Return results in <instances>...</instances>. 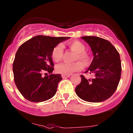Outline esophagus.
Returning <instances> with one entry per match:
<instances>
[{
	"label": "esophagus",
	"instance_id": "34e87169",
	"mask_svg": "<svg viewBox=\"0 0 133 133\" xmlns=\"http://www.w3.org/2000/svg\"><path fill=\"white\" fill-rule=\"evenodd\" d=\"M71 76V75H62V78H66L69 77Z\"/></svg>",
	"mask_w": 133,
	"mask_h": 133
}]
</instances>
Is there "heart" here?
Listing matches in <instances>:
<instances>
[{
	"mask_svg": "<svg viewBox=\"0 0 133 133\" xmlns=\"http://www.w3.org/2000/svg\"><path fill=\"white\" fill-rule=\"evenodd\" d=\"M68 46L72 51L76 53L75 61L79 60L85 64L88 63V57L85 53V46L82 42L79 41H72L68 43ZM64 48L62 44H58L53 48L51 51V58L54 62H59L62 58ZM83 64L79 61L73 63L62 62L58 64L55 67V71L57 73L62 75H69L75 71H78L83 69Z\"/></svg>",
	"mask_w": 133,
	"mask_h": 133,
	"instance_id": "heart-1",
	"label": "heart"
}]
</instances>
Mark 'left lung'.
<instances>
[{"label": "left lung", "instance_id": "obj_1", "mask_svg": "<svg viewBox=\"0 0 133 133\" xmlns=\"http://www.w3.org/2000/svg\"><path fill=\"white\" fill-rule=\"evenodd\" d=\"M92 49L94 58L85 73L93 74L94 78L87 79L81 75L80 83L75 92L85 101L99 103L110 98L117 90L121 76V61L118 51L104 39L96 36H83Z\"/></svg>", "mask_w": 133, "mask_h": 133}]
</instances>
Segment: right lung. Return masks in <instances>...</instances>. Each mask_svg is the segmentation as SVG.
<instances>
[{
  "label": "right lung",
  "mask_w": 133,
  "mask_h": 133,
  "mask_svg": "<svg viewBox=\"0 0 133 133\" xmlns=\"http://www.w3.org/2000/svg\"><path fill=\"white\" fill-rule=\"evenodd\" d=\"M69 38L37 36L19 47L12 71L15 84L26 99L39 103L55 96L62 78L60 74H51L54 70L51 51L57 44Z\"/></svg>",
  "instance_id": "1"
}]
</instances>
